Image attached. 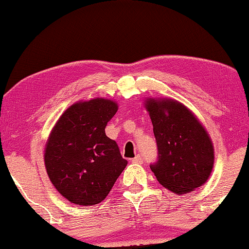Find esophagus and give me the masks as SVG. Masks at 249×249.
I'll use <instances>...</instances> for the list:
<instances>
[{
    "instance_id": "34e87169",
    "label": "esophagus",
    "mask_w": 249,
    "mask_h": 249,
    "mask_svg": "<svg viewBox=\"0 0 249 249\" xmlns=\"http://www.w3.org/2000/svg\"><path fill=\"white\" fill-rule=\"evenodd\" d=\"M132 163H137V164H141V163H142V155H137L136 158H134L131 160Z\"/></svg>"
}]
</instances>
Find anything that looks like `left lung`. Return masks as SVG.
<instances>
[{
  "instance_id": "1",
  "label": "left lung",
  "mask_w": 249,
  "mask_h": 249,
  "mask_svg": "<svg viewBox=\"0 0 249 249\" xmlns=\"http://www.w3.org/2000/svg\"><path fill=\"white\" fill-rule=\"evenodd\" d=\"M159 160L151 164L158 181L182 195L207 181L214 165V147L204 125L188 107L173 98H147Z\"/></svg>"
}]
</instances>
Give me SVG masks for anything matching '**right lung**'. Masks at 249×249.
<instances>
[{"label":"right lung","mask_w":249,"mask_h":249,"mask_svg":"<svg viewBox=\"0 0 249 249\" xmlns=\"http://www.w3.org/2000/svg\"><path fill=\"white\" fill-rule=\"evenodd\" d=\"M118 111L117 102L103 97L79 101L67 108L47 138L46 172L69 202L95 205L108 195L127 166L105 127Z\"/></svg>","instance_id":"obj_1"}]
</instances>
